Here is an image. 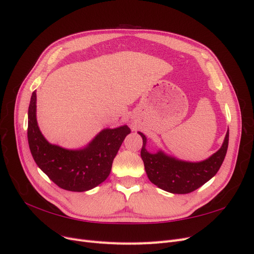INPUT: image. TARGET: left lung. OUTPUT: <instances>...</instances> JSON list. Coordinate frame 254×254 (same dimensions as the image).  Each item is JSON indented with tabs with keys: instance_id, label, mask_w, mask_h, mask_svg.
Here are the masks:
<instances>
[{
	"instance_id": "obj_1",
	"label": "left lung",
	"mask_w": 254,
	"mask_h": 254,
	"mask_svg": "<svg viewBox=\"0 0 254 254\" xmlns=\"http://www.w3.org/2000/svg\"><path fill=\"white\" fill-rule=\"evenodd\" d=\"M139 133L143 139L141 157L148 179L158 188L173 194H189L216 175L225 160L229 143L228 131L218 151L209 159L193 163L176 160L162 151L149 153L145 148L146 136Z\"/></svg>"
}]
</instances>
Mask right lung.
<instances>
[{
    "instance_id": "add662e5",
    "label": "right lung",
    "mask_w": 254,
    "mask_h": 254,
    "mask_svg": "<svg viewBox=\"0 0 254 254\" xmlns=\"http://www.w3.org/2000/svg\"><path fill=\"white\" fill-rule=\"evenodd\" d=\"M128 126L104 129L86 148L67 150L52 145L40 132L36 120V92L28 107L27 139L32 156L40 170L61 189L84 191L104 182L113 159L127 134Z\"/></svg>"
}]
</instances>
